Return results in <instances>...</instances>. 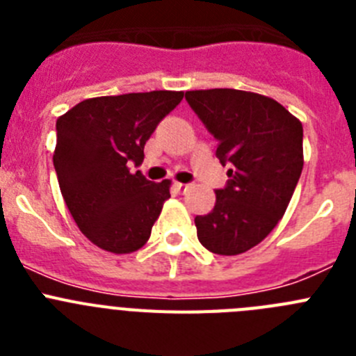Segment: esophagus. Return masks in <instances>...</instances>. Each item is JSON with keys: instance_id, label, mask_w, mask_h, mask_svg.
I'll use <instances>...</instances> for the list:
<instances>
[{"instance_id": "obj_1", "label": "esophagus", "mask_w": 356, "mask_h": 356, "mask_svg": "<svg viewBox=\"0 0 356 356\" xmlns=\"http://www.w3.org/2000/svg\"><path fill=\"white\" fill-rule=\"evenodd\" d=\"M176 188H178L180 193H185V191H188V188H191V185H188V184H180V181H176Z\"/></svg>"}]
</instances>
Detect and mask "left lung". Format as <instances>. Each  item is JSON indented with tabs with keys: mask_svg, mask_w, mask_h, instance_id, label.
Instances as JSON below:
<instances>
[{
	"mask_svg": "<svg viewBox=\"0 0 356 356\" xmlns=\"http://www.w3.org/2000/svg\"><path fill=\"white\" fill-rule=\"evenodd\" d=\"M185 99L216 137L219 162L229 168L212 212L194 219L197 238L216 254H241L271 234L291 203L303 169V127L262 94L187 90Z\"/></svg>",
	"mask_w": 356,
	"mask_h": 356,
	"instance_id": "1",
	"label": "left lung"
}]
</instances>
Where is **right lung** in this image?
Segmentation results:
<instances>
[{
  "label": "right lung",
  "mask_w": 356,
  "mask_h": 356,
  "mask_svg": "<svg viewBox=\"0 0 356 356\" xmlns=\"http://www.w3.org/2000/svg\"><path fill=\"white\" fill-rule=\"evenodd\" d=\"M184 92L151 90L90 97L56 119L53 153L65 205L81 234L115 254L140 250L171 197V181L131 172L144 144Z\"/></svg>",
  "instance_id": "add662e5"
}]
</instances>
